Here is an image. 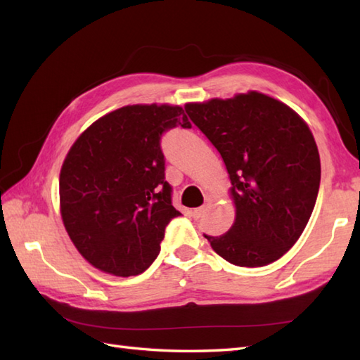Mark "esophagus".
<instances>
[{"label": "esophagus", "instance_id": "34e87169", "mask_svg": "<svg viewBox=\"0 0 360 360\" xmlns=\"http://www.w3.org/2000/svg\"><path fill=\"white\" fill-rule=\"evenodd\" d=\"M210 209H212V201H207L204 205H201V207H198V209L193 210V217H195V218H201V217H204L205 213H207Z\"/></svg>", "mask_w": 360, "mask_h": 360}]
</instances>
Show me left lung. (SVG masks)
Returning a JSON list of instances; mask_svg holds the SVG:
<instances>
[{"label":"left lung","instance_id":"left-lung-1","mask_svg":"<svg viewBox=\"0 0 360 360\" xmlns=\"http://www.w3.org/2000/svg\"><path fill=\"white\" fill-rule=\"evenodd\" d=\"M186 112L223 158L236 209L229 232L204 236L235 266L274 263L300 238L316 205L320 156L311 129L257 91L187 103Z\"/></svg>","mask_w":360,"mask_h":360}]
</instances>
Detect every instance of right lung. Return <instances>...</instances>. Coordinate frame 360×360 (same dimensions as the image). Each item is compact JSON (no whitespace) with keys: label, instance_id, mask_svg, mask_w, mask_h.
<instances>
[{"label":"right lung","instance_id":"obj_1","mask_svg":"<svg viewBox=\"0 0 360 360\" xmlns=\"http://www.w3.org/2000/svg\"><path fill=\"white\" fill-rule=\"evenodd\" d=\"M192 128L172 105H128L96 120L74 142L60 172V210L74 246L117 277L147 271L167 224L181 215L165 181L160 139Z\"/></svg>","mask_w":360,"mask_h":360}]
</instances>
